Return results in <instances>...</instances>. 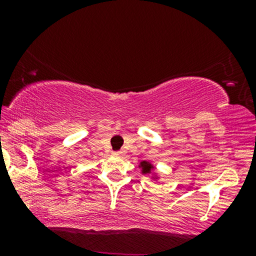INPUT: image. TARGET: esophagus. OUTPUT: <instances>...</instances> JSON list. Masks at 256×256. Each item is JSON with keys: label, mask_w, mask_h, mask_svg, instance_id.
Returning a JSON list of instances; mask_svg holds the SVG:
<instances>
[{"label": "esophagus", "mask_w": 256, "mask_h": 256, "mask_svg": "<svg viewBox=\"0 0 256 256\" xmlns=\"http://www.w3.org/2000/svg\"><path fill=\"white\" fill-rule=\"evenodd\" d=\"M114 154H116V155H118V156H120V155H122V152H114Z\"/></svg>", "instance_id": "obj_1"}]
</instances>
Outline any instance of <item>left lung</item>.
Here are the masks:
<instances>
[{
  "label": "left lung",
  "instance_id": "obj_1",
  "mask_svg": "<svg viewBox=\"0 0 256 256\" xmlns=\"http://www.w3.org/2000/svg\"><path fill=\"white\" fill-rule=\"evenodd\" d=\"M140 167H142L143 173H149L152 168V166L149 162H146V161H142V162H140Z\"/></svg>",
  "mask_w": 256,
  "mask_h": 256
}]
</instances>
